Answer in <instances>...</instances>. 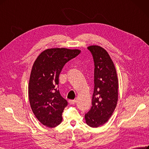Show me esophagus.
<instances>
[{
    "instance_id": "1",
    "label": "esophagus",
    "mask_w": 149,
    "mask_h": 149,
    "mask_svg": "<svg viewBox=\"0 0 149 149\" xmlns=\"http://www.w3.org/2000/svg\"><path fill=\"white\" fill-rule=\"evenodd\" d=\"M76 103L75 100H69V104H74Z\"/></svg>"
}]
</instances>
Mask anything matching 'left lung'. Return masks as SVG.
Masks as SVG:
<instances>
[{"instance_id":"left-lung-1","label":"left lung","mask_w":149,"mask_h":149,"mask_svg":"<svg viewBox=\"0 0 149 149\" xmlns=\"http://www.w3.org/2000/svg\"><path fill=\"white\" fill-rule=\"evenodd\" d=\"M94 61V89L92 107L85 114L86 124L92 127L104 125L113 113L118 98V81L115 65L107 51L99 45L88 47Z\"/></svg>"}]
</instances>
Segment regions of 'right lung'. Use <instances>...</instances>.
Wrapping results in <instances>:
<instances>
[{
  "label": "right lung",
  "instance_id": "add662e5",
  "mask_svg": "<svg viewBox=\"0 0 149 149\" xmlns=\"http://www.w3.org/2000/svg\"><path fill=\"white\" fill-rule=\"evenodd\" d=\"M80 52L78 49H47L34 61L29 81V100L35 116L46 127H55L62 121L68 102L58 89L59 75L65 63Z\"/></svg>",
  "mask_w": 149,
  "mask_h": 149
}]
</instances>
